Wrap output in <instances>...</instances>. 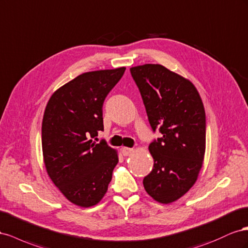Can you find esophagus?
<instances>
[{
  "label": "esophagus",
  "instance_id": "obj_1",
  "mask_svg": "<svg viewBox=\"0 0 248 248\" xmlns=\"http://www.w3.org/2000/svg\"><path fill=\"white\" fill-rule=\"evenodd\" d=\"M122 153L124 155H131L134 153V150L133 148H129V147H123Z\"/></svg>",
  "mask_w": 248,
  "mask_h": 248
}]
</instances>
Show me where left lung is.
Listing matches in <instances>:
<instances>
[{"label":"left lung","mask_w":248,"mask_h":248,"mask_svg":"<svg viewBox=\"0 0 248 248\" xmlns=\"http://www.w3.org/2000/svg\"><path fill=\"white\" fill-rule=\"evenodd\" d=\"M140 90L148 122L163 137L148 146L152 172L143 180L147 194L171 203L192 187L206 153V113L193 83L161 64L130 68Z\"/></svg>","instance_id":"obj_1"}]
</instances>
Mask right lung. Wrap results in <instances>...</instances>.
Wrapping results in <instances>:
<instances>
[{
	"label": "right lung",
	"mask_w": 248,
	"mask_h": 248,
	"mask_svg": "<svg viewBox=\"0 0 248 248\" xmlns=\"http://www.w3.org/2000/svg\"><path fill=\"white\" fill-rule=\"evenodd\" d=\"M125 67L84 73L49 97L42 118L41 144L46 172L76 206L102 201L118 163V153L93 140L104 130L103 104Z\"/></svg>",
	"instance_id": "obj_1"
}]
</instances>
